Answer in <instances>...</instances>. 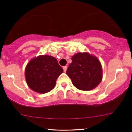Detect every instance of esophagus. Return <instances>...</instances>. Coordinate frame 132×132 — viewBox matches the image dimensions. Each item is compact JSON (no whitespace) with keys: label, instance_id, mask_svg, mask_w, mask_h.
I'll return each mask as SVG.
<instances>
[{"label":"esophagus","instance_id":"obj_1","mask_svg":"<svg viewBox=\"0 0 132 132\" xmlns=\"http://www.w3.org/2000/svg\"><path fill=\"white\" fill-rule=\"evenodd\" d=\"M63 70H64V71L66 72V70H67V66H64V67H63Z\"/></svg>","mask_w":132,"mask_h":132}]
</instances>
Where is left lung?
I'll use <instances>...</instances> for the list:
<instances>
[{
    "label": "left lung",
    "instance_id": "obj_1",
    "mask_svg": "<svg viewBox=\"0 0 132 132\" xmlns=\"http://www.w3.org/2000/svg\"><path fill=\"white\" fill-rule=\"evenodd\" d=\"M66 74L78 89L89 91L102 80V67L98 57L88 53H78L71 57Z\"/></svg>",
    "mask_w": 132,
    "mask_h": 132
}]
</instances>
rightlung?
<instances>
[{
  "label": "right lung",
  "instance_id": "obj_1",
  "mask_svg": "<svg viewBox=\"0 0 132 132\" xmlns=\"http://www.w3.org/2000/svg\"><path fill=\"white\" fill-rule=\"evenodd\" d=\"M63 72L55 57L40 55L27 63L25 69L26 82L32 90L46 93L54 88L56 79Z\"/></svg>",
  "mask_w": 132,
  "mask_h": 132
}]
</instances>
